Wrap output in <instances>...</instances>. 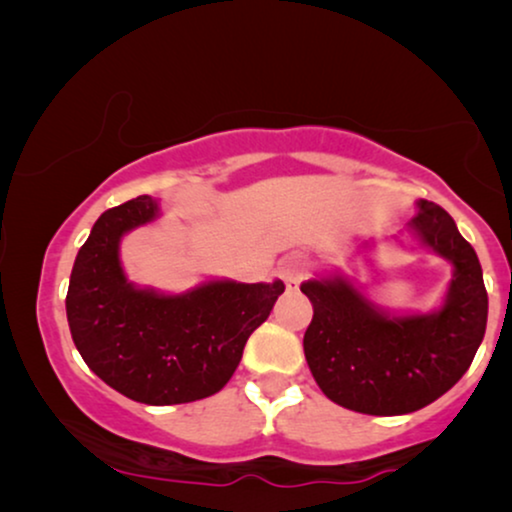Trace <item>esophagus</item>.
I'll return each instance as SVG.
<instances>
[{
  "instance_id": "esophagus-1",
  "label": "esophagus",
  "mask_w": 512,
  "mask_h": 512,
  "mask_svg": "<svg viewBox=\"0 0 512 512\" xmlns=\"http://www.w3.org/2000/svg\"><path fill=\"white\" fill-rule=\"evenodd\" d=\"M279 275H282V279L286 282V286H289V289H296V286L300 284V279H303V275H305L303 256L284 258L282 265H279Z\"/></svg>"
}]
</instances>
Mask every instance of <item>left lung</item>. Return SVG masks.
I'll use <instances>...</instances> for the list:
<instances>
[{
	"label": "left lung",
	"mask_w": 512,
	"mask_h": 512,
	"mask_svg": "<svg viewBox=\"0 0 512 512\" xmlns=\"http://www.w3.org/2000/svg\"><path fill=\"white\" fill-rule=\"evenodd\" d=\"M408 228L452 263L438 312L391 317L342 275L307 279L312 303L303 349L319 389L363 415H408L450 391L471 366L487 328V289L478 254L436 202L419 200Z\"/></svg>",
	"instance_id": "1"
}]
</instances>
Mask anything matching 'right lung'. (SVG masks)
<instances>
[{"label":"right lung","instance_id":"obj_1","mask_svg":"<svg viewBox=\"0 0 512 512\" xmlns=\"http://www.w3.org/2000/svg\"><path fill=\"white\" fill-rule=\"evenodd\" d=\"M158 212L156 200L139 195L95 221L69 277L67 321L83 361L111 389L137 403L177 405L226 387L284 282L219 279L179 296L137 289L125 279L118 244Z\"/></svg>","mask_w":512,"mask_h":512}]
</instances>
